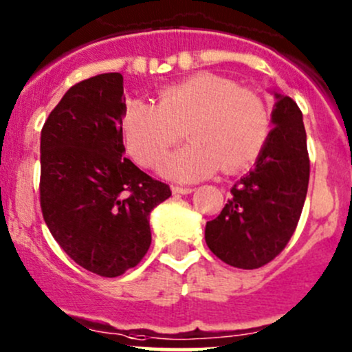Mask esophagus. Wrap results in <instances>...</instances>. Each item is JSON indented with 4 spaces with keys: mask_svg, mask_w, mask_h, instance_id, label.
I'll use <instances>...</instances> for the list:
<instances>
[{
    "mask_svg": "<svg viewBox=\"0 0 352 352\" xmlns=\"http://www.w3.org/2000/svg\"><path fill=\"white\" fill-rule=\"evenodd\" d=\"M172 192L177 195H187V194H192L194 192V188L192 187H179V185H172Z\"/></svg>",
    "mask_w": 352,
    "mask_h": 352,
    "instance_id": "esophagus-1",
    "label": "esophagus"
}]
</instances>
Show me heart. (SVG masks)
Returning <instances> with one entry per match:
<instances>
[{
    "label": "heart",
    "mask_w": 352,
    "mask_h": 352,
    "mask_svg": "<svg viewBox=\"0 0 352 352\" xmlns=\"http://www.w3.org/2000/svg\"><path fill=\"white\" fill-rule=\"evenodd\" d=\"M270 130L269 110L254 91L200 73L162 88L157 105L132 100L122 117L126 148L144 167H157L185 132L190 144L162 164L170 179L194 182L222 167L241 172L258 157Z\"/></svg>",
    "instance_id": "b5f03b06"
}]
</instances>
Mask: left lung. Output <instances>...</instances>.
Segmentation results:
<instances>
[{"instance_id": "obj_1", "label": "left lung", "mask_w": 352, "mask_h": 352, "mask_svg": "<svg viewBox=\"0 0 352 352\" xmlns=\"http://www.w3.org/2000/svg\"><path fill=\"white\" fill-rule=\"evenodd\" d=\"M276 98L274 129L256 167L230 188V200L206 226L208 249L239 269H258L283 252L307 194L311 167L302 111L291 96Z\"/></svg>"}]
</instances>
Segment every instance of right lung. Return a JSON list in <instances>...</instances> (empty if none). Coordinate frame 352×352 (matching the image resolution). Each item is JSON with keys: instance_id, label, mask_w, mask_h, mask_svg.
<instances>
[{"instance_id": "1", "label": "right lung", "mask_w": 352, "mask_h": 352, "mask_svg": "<svg viewBox=\"0 0 352 352\" xmlns=\"http://www.w3.org/2000/svg\"><path fill=\"white\" fill-rule=\"evenodd\" d=\"M123 76L103 73L73 85L41 130L40 204L69 258L118 277L144 258L148 217L172 192L123 158Z\"/></svg>"}]
</instances>
